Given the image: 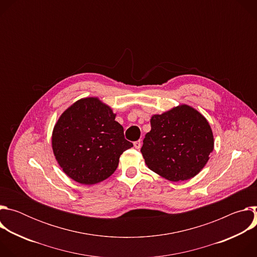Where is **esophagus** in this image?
<instances>
[{"label":"esophagus","mask_w":257,"mask_h":257,"mask_svg":"<svg viewBox=\"0 0 257 257\" xmlns=\"http://www.w3.org/2000/svg\"><path fill=\"white\" fill-rule=\"evenodd\" d=\"M133 145H134V148H135L136 150H139L140 146H141V141H140V140L134 141V142H133Z\"/></svg>","instance_id":"obj_1"}]
</instances>
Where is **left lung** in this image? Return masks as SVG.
Returning <instances> with one entry per match:
<instances>
[{
    "mask_svg": "<svg viewBox=\"0 0 257 257\" xmlns=\"http://www.w3.org/2000/svg\"><path fill=\"white\" fill-rule=\"evenodd\" d=\"M140 150L148 167L169 181L188 180L205 166L213 150V135L206 119L182 104L151 119Z\"/></svg>",
    "mask_w": 257,
    "mask_h": 257,
    "instance_id": "1",
    "label": "left lung"
}]
</instances>
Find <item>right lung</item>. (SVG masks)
<instances>
[{
    "label": "right lung",
    "mask_w": 257,
    "mask_h": 257,
    "mask_svg": "<svg viewBox=\"0 0 257 257\" xmlns=\"http://www.w3.org/2000/svg\"><path fill=\"white\" fill-rule=\"evenodd\" d=\"M112 108L96 97L82 98L62 114L53 131V151L74 181L92 185L111 176L120 156L132 148Z\"/></svg>",
    "instance_id": "1"
}]
</instances>
